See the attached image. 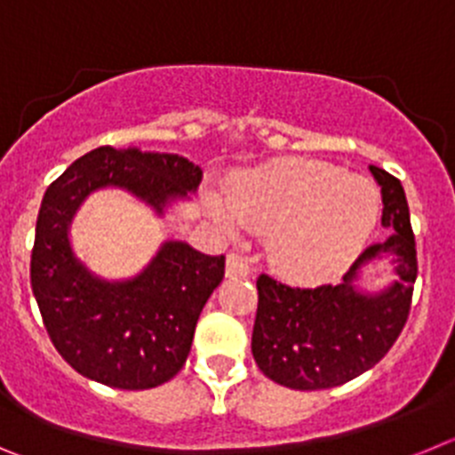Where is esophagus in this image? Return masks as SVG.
<instances>
[{
    "label": "esophagus",
    "instance_id": "obj_1",
    "mask_svg": "<svg viewBox=\"0 0 455 455\" xmlns=\"http://www.w3.org/2000/svg\"><path fill=\"white\" fill-rule=\"evenodd\" d=\"M225 271H228V277H246L251 273V267H248L246 257L232 251L228 252V267H225Z\"/></svg>",
    "mask_w": 455,
    "mask_h": 455
}]
</instances>
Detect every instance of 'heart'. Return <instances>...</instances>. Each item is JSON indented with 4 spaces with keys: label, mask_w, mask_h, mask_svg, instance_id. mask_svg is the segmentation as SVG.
<instances>
[{
    "label": "heart",
    "mask_w": 455,
    "mask_h": 455,
    "mask_svg": "<svg viewBox=\"0 0 455 455\" xmlns=\"http://www.w3.org/2000/svg\"><path fill=\"white\" fill-rule=\"evenodd\" d=\"M230 209L212 200L228 228L268 232V262L296 283H315L344 267L378 219V196L363 178L332 164L283 159L232 182Z\"/></svg>",
    "instance_id": "obj_1"
}]
</instances>
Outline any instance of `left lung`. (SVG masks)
Wrapping results in <instances>:
<instances>
[{"instance_id":"obj_1","label":"left lung","mask_w":455,"mask_h":455,"mask_svg":"<svg viewBox=\"0 0 455 455\" xmlns=\"http://www.w3.org/2000/svg\"><path fill=\"white\" fill-rule=\"evenodd\" d=\"M383 191V228L389 236L357 257L341 284L289 287L275 277H257L252 357L275 383L291 389H328L364 373L399 339L417 280L415 235L401 182L371 166ZM385 251L400 255V280L387 292L364 297L352 287L356 267Z\"/></svg>"}]
</instances>
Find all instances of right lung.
Listing matches in <instances>:
<instances>
[{"label":"right lung","instance_id":"1","mask_svg":"<svg viewBox=\"0 0 455 455\" xmlns=\"http://www.w3.org/2000/svg\"><path fill=\"white\" fill-rule=\"evenodd\" d=\"M203 171L178 155L102 146L47 187L36 220L31 289L52 344L82 376L118 389H150L187 363L204 303L225 275V257L171 241L127 283H102L75 259L68 223L88 193L123 187L162 212L196 191Z\"/></svg>","mask_w":455,"mask_h":455}]
</instances>
